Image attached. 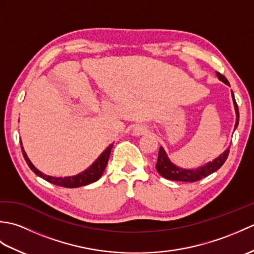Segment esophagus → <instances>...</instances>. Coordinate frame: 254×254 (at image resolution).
<instances>
[{"label":"esophagus","mask_w":254,"mask_h":254,"mask_svg":"<svg viewBox=\"0 0 254 254\" xmlns=\"http://www.w3.org/2000/svg\"><path fill=\"white\" fill-rule=\"evenodd\" d=\"M146 132H147V127L145 126H139V124L133 128V133L135 134V135H143V134H145Z\"/></svg>","instance_id":"obj_1"}]
</instances>
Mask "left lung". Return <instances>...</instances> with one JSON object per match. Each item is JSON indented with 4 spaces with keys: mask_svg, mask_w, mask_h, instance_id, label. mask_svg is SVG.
<instances>
[{
    "mask_svg": "<svg viewBox=\"0 0 254 254\" xmlns=\"http://www.w3.org/2000/svg\"><path fill=\"white\" fill-rule=\"evenodd\" d=\"M217 76L220 80H222V82L229 85V82L224 75L217 73ZM233 100H234L236 115H237V120H236V126H235V128H236L238 127V123H239V110H238V105H237L236 99H235L234 93H233ZM228 155H229V149L225 150V152L216 159H214L213 161H210V163L206 164L205 166L199 167L197 169H182L172 164L168 159V157H167V154L165 153L164 148L160 147L158 152L157 164H156V169H157L158 174L161 177H164L168 180L182 181V182H195L203 179V178H206L209 175H212L213 172L217 171L220 167L225 164Z\"/></svg>",
    "mask_w": 254,
    "mask_h": 254,
    "instance_id": "1",
    "label": "left lung"
}]
</instances>
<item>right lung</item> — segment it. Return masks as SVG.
I'll use <instances>...</instances> for the list:
<instances>
[{
  "mask_svg": "<svg viewBox=\"0 0 254 254\" xmlns=\"http://www.w3.org/2000/svg\"><path fill=\"white\" fill-rule=\"evenodd\" d=\"M112 146H113V144L109 145L105 152L99 156L98 159H97L88 169H86L85 171L80 172V174L77 176L64 177V178H55V177L44 175L42 172L36 169L35 166L30 163V160L28 159V157H27V155H26L23 147H21V152H23V156H24L27 165L29 166V168L34 171L38 177H40V178H42V179H45L46 181L50 182V183H53V185H56V186L72 189V188H79V187L87 186V185H89V183H93V182L100 179V177L102 176V174H104V171L106 169L108 160H109Z\"/></svg>",
  "mask_w": 254,
  "mask_h": 254,
  "instance_id": "1",
  "label": "right lung"
}]
</instances>
